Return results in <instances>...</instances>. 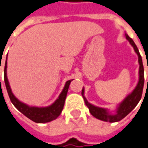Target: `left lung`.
<instances>
[{
  "label": "left lung",
  "mask_w": 148,
  "mask_h": 148,
  "mask_svg": "<svg viewBox=\"0 0 148 148\" xmlns=\"http://www.w3.org/2000/svg\"><path fill=\"white\" fill-rule=\"evenodd\" d=\"M126 38L127 39L129 42L131 43V45L133 46V48L135 49V53L138 54L139 57V82L136 86L135 90L132 91L131 95L126 98V99L120 103L119 106L118 107L116 114H110L109 112H107V110L103 109V108H100L98 106H93L92 104L89 103L87 100L86 99L83 95H84V90L82 89V95L83 96L85 103L89 108V110L94 117H95L98 119L100 120L105 121V122H110V123H115V122H119V121L122 120L123 118H125L128 114L130 113L134 108H135L136 105L138 104L141 97H142L143 94V85H144V70H143V61L141 55L139 52V49L137 48V46L135 44L134 41L132 38H130L127 34H126ZM148 82V79H147Z\"/></svg>",
  "instance_id": "obj_1"
}]
</instances>
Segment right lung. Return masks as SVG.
<instances>
[{
  "label": "right lung",
  "mask_w": 148,
  "mask_h": 148,
  "mask_svg": "<svg viewBox=\"0 0 148 148\" xmlns=\"http://www.w3.org/2000/svg\"><path fill=\"white\" fill-rule=\"evenodd\" d=\"M6 68H7V58H6L5 65V83L7 92L9 96V99L13 103L14 106L20 112L25 115L26 117L29 118V119L34 121L35 123H48L50 121L56 119L62 113V110L63 109L65 100L66 98L68 89L71 84V80L66 82L65 85L63 90L60 94L58 99H57L53 103L51 106H47V107H35V106H29L26 104H24L23 103L20 102L18 99H16L15 96L13 95V93L11 91V89L9 86L7 75H6Z\"/></svg>",
  "instance_id": "add662e5"
}]
</instances>
